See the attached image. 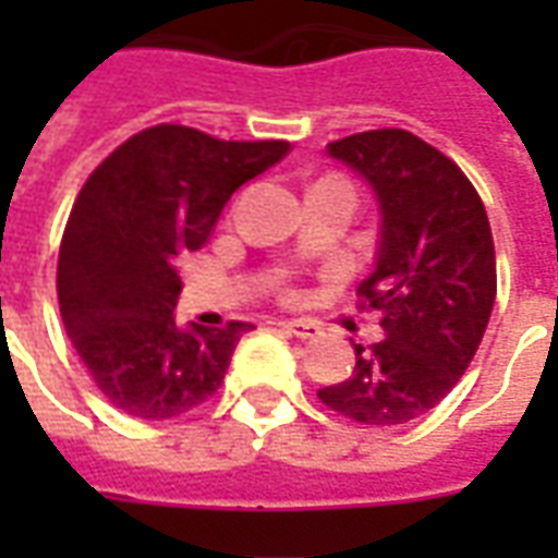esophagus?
Wrapping results in <instances>:
<instances>
[{
    "label": "esophagus",
    "instance_id": "esophagus-1",
    "mask_svg": "<svg viewBox=\"0 0 558 558\" xmlns=\"http://www.w3.org/2000/svg\"><path fill=\"white\" fill-rule=\"evenodd\" d=\"M280 326L287 328L290 335H295V338H302V340L316 338V335H319V326H316V323H311V319H283Z\"/></svg>",
    "mask_w": 558,
    "mask_h": 558
}]
</instances>
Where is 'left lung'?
Listing matches in <instances>:
<instances>
[{
  "label": "left lung",
  "instance_id": "left-lung-1",
  "mask_svg": "<svg viewBox=\"0 0 558 558\" xmlns=\"http://www.w3.org/2000/svg\"><path fill=\"white\" fill-rule=\"evenodd\" d=\"M374 191L379 239L359 295L383 340L355 347L350 379L319 388L338 415L400 427L430 412L478 350L496 302V254L478 191L410 131H364L326 146Z\"/></svg>",
  "mask_w": 558,
  "mask_h": 558
}]
</instances>
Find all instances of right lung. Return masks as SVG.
I'll list each match as a JSON object with an SVG mask.
<instances>
[{"instance_id": "1", "label": "right lung", "mask_w": 558, "mask_h": 558, "mask_svg": "<svg viewBox=\"0 0 558 558\" xmlns=\"http://www.w3.org/2000/svg\"><path fill=\"white\" fill-rule=\"evenodd\" d=\"M290 151L283 140H215L155 125L83 184L59 247V311L74 350L116 410L163 421L208 400L251 323L179 326L175 256L203 247L244 182Z\"/></svg>"}]
</instances>
